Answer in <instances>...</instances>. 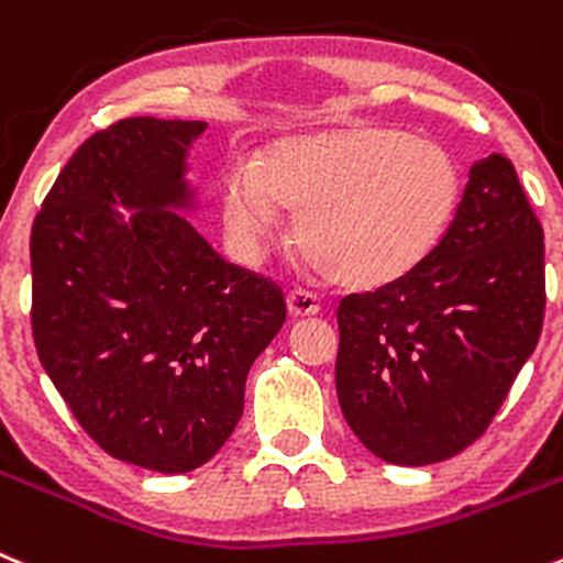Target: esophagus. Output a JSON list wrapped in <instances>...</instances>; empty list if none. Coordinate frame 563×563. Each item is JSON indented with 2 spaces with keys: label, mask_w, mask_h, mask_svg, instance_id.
<instances>
[{
  "label": "esophagus",
  "mask_w": 563,
  "mask_h": 563,
  "mask_svg": "<svg viewBox=\"0 0 563 563\" xmlns=\"http://www.w3.org/2000/svg\"><path fill=\"white\" fill-rule=\"evenodd\" d=\"M288 311L294 317H317L319 313V297L313 291H306V288H294L288 294Z\"/></svg>",
  "instance_id": "esophagus-1"
}]
</instances>
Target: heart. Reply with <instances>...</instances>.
<instances>
[{"mask_svg":"<svg viewBox=\"0 0 563 563\" xmlns=\"http://www.w3.org/2000/svg\"><path fill=\"white\" fill-rule=\"evenodd\" d=\"M461 199V172L444 146L377 124L288 139L261 169L224 177V224L246 255L264 252L297 213L294 241L344 288H383L433 255Z\"/></svg>","mask_w":563,"mask_h":563,"instance_id":"obj_1","label":"heart"}]
</instances>
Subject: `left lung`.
I'll list each match as a JSON object with an SVG mask.
<instances>
[{"instance_id": "1", "label": "left lung", "mask_w": 563, "mask_h": 563, "mask_svg": "<svg viewBox=\"0 0 563 563\" xmlns=\"http://www.w3.org/2000/svg\"><path fill=\"white\" fill-rule=\"evenodd\" d=\"M544 233L506 155L475 163L433 255L339 302L335 391L388 464L453 459L481 439L542 333Z\"/></svg>"}]
</instances>
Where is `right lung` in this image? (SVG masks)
Returning <instances> with one entry per match:
<instances>
[{
	"label": "right lung",
	"mask_w": 563,
	"mask_h": 563,
	"mask_svg": "<svg viewBox=\"0 0 563 563\" xmlns=\"http://www.w3.org/2000/svg\"><path fill=\"white\" fill-rule=\"evenodd\" d=\"M205 122L133 115L82 141L30 235L33 341L108 455L191 472L244 411L250 366L286 322L272 277L228 264L191 224L186 150ZM139 207L130 225L109 202Z\"/></svg>",
	"instance_id": "add662e5"
}]
</instances>
